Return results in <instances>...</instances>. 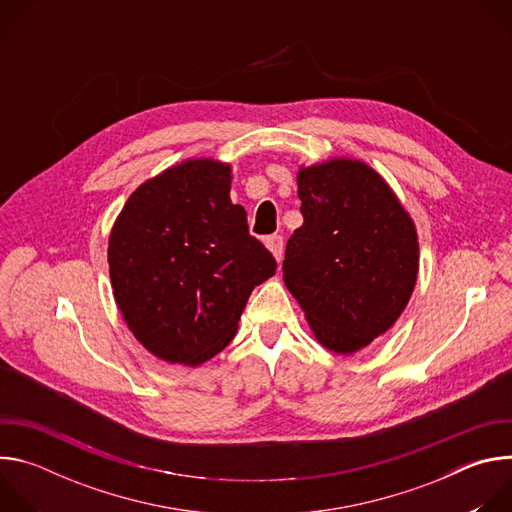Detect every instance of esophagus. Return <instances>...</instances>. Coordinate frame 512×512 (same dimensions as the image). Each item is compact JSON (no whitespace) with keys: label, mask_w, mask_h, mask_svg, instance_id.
Masks as SVG:
<instances>
[{"label":"esophagus","mask_w":512,"mask_h":512,"mask_svg":"<svg viewBox=\"0 0 512 512\" xmlns=\"http://www.w3.org/2000/svg\"><path fill=\"white\" fill-rule=\"evenodd\" d=\"M265 245L269 247V251L275 255L277 261L283 259V237L281 235H271L265 239Z\"/></svg>","instance_id":"obj_1"}]
</instances>
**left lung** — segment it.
Listing matches in <instances>:
<instances>
[{"label": "left lung", "instance_id": "obj_1", "mask_svg": "<svg viewBox=\"0 0 512 512\" xmlns=\"http://www.w3.org/2000/svg\"><path fill=\"white\" fill-rule=\"evenodd\" d=\"M304 225L289 237L283 281L326 348L350 354L387 332L417 279L409 214L367 164L332 160L298 174Z\"/></svg>", "mask_w": 512, "mask_h": 512}]
</instances>
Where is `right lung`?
Wrapping results in <instances>:
<instances>
[{
	"instance_id": "add662e5",
	"label": "right lung",
	"mask_w": 512,
	"mask_h": 512,
	"mask_svg": "<svg viewBox=\"0 0 512 512\" xmlns=\"http://www.w3.org/2000/svg\"><path fill=\"white\" fill-rule=\"evenodd\" d=\"M229 192L227 164L188 160L141 184L111 231L115 302L162 360L196 367L221 352L253 287L277 269Z\"/></svg>"
}]
</instances>
